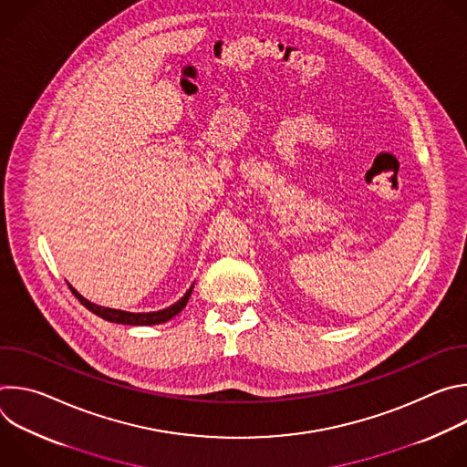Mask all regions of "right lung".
Segmentation results:
<instances>
[{
    "instance_id": "right-lung-1",
    "label": "right lung",
    "mask_w": 467,
    "mask_h": 467,
    "mask_svg": "<svg viewBox=\"0 0 467 467\" xmlns=\"http://www.w3.org/2000/svg\"><path fill=\"white\" fill-rule=\"evenodd\" d=\"M68 286H70L72 294L81 301V305L87 306L92 314H96V316H99L107 321H112V323H121V325H159V323H166L168 319L177 316L186 306V303L190 299V294H192V288H193V285H192L190 290H186V294L175 305H171L164 310H157V312H125V310L107 308V306H99L96 303H90L72 285H68Z\"/></svg>"
}]
</instances>
